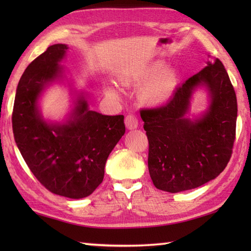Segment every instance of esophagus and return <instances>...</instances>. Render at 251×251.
Returning <instances> with one entry per match:
<instances>
[{"label": "esophagus", "mask_w": 251, "mask_h": 251, "mask_svg": "<svg viewBox=\"0 0 251 251\" xmlns=\"http://www.w3.org/2000/svg\"><path fill=\"white\" fill-rule=\"evenodd\" d=\"M125 125H126V128L127 129H135V128H137V126H138L137 117H136L135 115H131V114H129V115H127L125 117Z\"/></svg>", "instance_id": "esophagus-1"}]
</instances>
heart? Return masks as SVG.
<instances>
[{"label": "heart", "mask_w": 251, "mask_h": 251, "mask_svg": "<svg viewBox=\"0 0 251 251\" xmlns=\"http://www.w3.org/2000/svg\"><path fill=\"white\" fill-rule=\"evenodd\" d=\"M161 67L163 63L154 62L123 78L125 83L136 85L146 82L138 91L139 100L143 104L156 106L171 100L177 83V75L172 69H164L160 71ZM107 93L109 95L116 96V92L112 87L107 88Z\"/></svg>", "instance_id": "b5f03b06"}]
</instances>
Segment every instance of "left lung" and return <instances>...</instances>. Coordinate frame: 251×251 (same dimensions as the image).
Wrapping results in <instances>:
<instances>
[{
	"mask_svg": "<svg viewBox=\"0 0 251 251\" xmlns=\"http://www.w3.org/2000/svg\"><path fill=\"white\" fill-rule=\"evenodd\" d=\"M211 97L196 120L185 117L197 87ZM150 143L148 171L156 188L179 193L215 179L231 157L236 135L237 99L223 63L216 58L177 88L166 105L142 109Z\"/></svg>",
	"mask_w": 251,
	"mask_h": 251,
	"instance_id": "1",
	"label": "left lung"
}]
</instances>
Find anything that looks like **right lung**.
Returning a JSON list of instances; mask_svg holds the SVG:
<instances>
[{
  "instance_id": "add662e5",
  "label": "right lung",
  "mask_w": 251,
  "mask_h": 251,
  "mask_svg": "<svg viewBox=\"0 0 251 251\" xmlns=\"http://www.w3.org/2000/svg\"><path fill=\"white\" fill-rule=\"evenodd\" d=\"M67 45H50L29 64L16 88L12 126L25 163L50 193L72 199L90 196L104 178L110 151L125 134L124 116H107L88 108L77 95L69 118L46 122L39 99L46 87L61 80L59 63Z\"/></svg>"
}]
</instances>
